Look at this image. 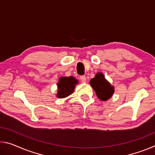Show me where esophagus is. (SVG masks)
<instances>
[{
	"label": "esophagus",
	"instance_id": "1",
	"mask_svg": "<svg viewBox=\"0 0 155 155\" xmlns=\"http://www.w3.org/2000/svg\"><path fill=\"white\" fill-rule=\"evenodd\" d=\"M80 79L82 83H86V81H87L85 76H81V77H80Z\"/></svg>",
	"mask_w": 155,
	"mask_h": 155
}]
</instances>
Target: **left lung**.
<instances>
[{"instance_id":"obj_1","label":"left lung","mask_w":155,"mask_h":155,"mask_svg":"<svg viewBox=\"0 0 155 155\" xmlns=\"http://www.w3.org/2000/svg\"><path fill=\"white\" fill-rule=\"evenodd\" d=\"M90 85L95 91L98 98L103 101H108L114 95L115 88L107 81L102 72L96 73L95 77L91 78Z\"/></svg>"}]
</instances>
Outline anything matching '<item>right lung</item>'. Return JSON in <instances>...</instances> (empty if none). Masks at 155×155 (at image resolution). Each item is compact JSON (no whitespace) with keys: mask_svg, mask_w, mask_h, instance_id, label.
<instances>
[{"mask_svg":"<svg viewBox=\"0 0 155 155\" xmlns=\"http://www.w3.org/2000/svg\"><path fill=\"white\" fill-rule=\"evenodd\" d=\"M78 81L73 77H61L57 83V93L56 96L59 98H66L74 91Z\"/></svg>","mask_w":155,"mask_h":155,"instance_id":"right-lung-1","label":"right lung"}]
</instances>
